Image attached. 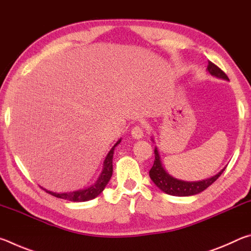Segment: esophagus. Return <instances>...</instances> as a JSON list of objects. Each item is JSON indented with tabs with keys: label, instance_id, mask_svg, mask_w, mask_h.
<instances>
[{
	"label": "esophagus",
	"instance_id": "esophagus-1",
	"mask_svg": "<svg viewBox=\"0 0 251 251\" xmlns=\"http://www.w3.org/2000/svg\"><path fill=\"white\" fill-rule=\"evenodd\" d=\"M144 136V130L142 126H135L133 129H131V137L135 139H139Z\"/></svg>",
	"mask_w": 251,
	"mask_h": 251
}]
</instances>
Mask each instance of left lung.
<instances>
[{"mask_svg":"<svg viewBox=\"0 0 251 251\" xmlns=\"http://www.w3.org/2000/svg\"><path fill=\"white\" fill-rule=\"evenodd\" d=\"M207 70L212 76L229 80L228 76L225 74L217 65H215L214 63L211 62L208 63ZM224 171L225 168L222 169L217 175L212 176L210 178H207V179L199 180V181H185V180L177 179V178H174L173 176L169 175L166 171H165L163 165H161L158 151H157V147H155V160H154V165H152V167L150 171V176H151V179L154 181V184L158 187L161 192L166 193L168 195H172V196L185 197V196H193V195L203 192V190L208 188V187H209L211 184H214V182L218 179V177L222 175Z\"/></svg>","mask_w":251,"mask_h":251,"instance_id":"8db88e82","label":"left lung"}]
</instances>
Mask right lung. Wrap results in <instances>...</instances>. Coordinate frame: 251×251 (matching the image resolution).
Segmentation results:
<instances>
[{
    "mask_svg": "<svg viewBox=\"0 0 251 251\" xmlns=\"http://www.w3.org/2000/svg\"><path fill=\"white\" fill-rule=\"evenodd\" d=\"M120 143H121V139H118V142L113 146V148L109 151L107 156H106V158L104 160L103 172H101V174L99 177V179L96 180L94 185L88 187V188L75 190V192H70V193H53V192H50V190H46L44 188L43 189L46 193L52 195V196L65 199V201H77V202L87 201H92V199L96 198L101 192H103L106 185L108 184L110 177H112L114 150H115V147Z\"/></svg>",
    "mask_w": 251,
    "mask_h": 251,
    "instance_id": "right-lung-1",
    "label": "right lung"
}]
</instances>
